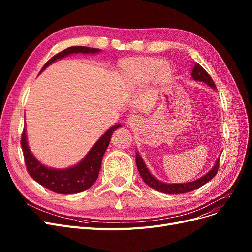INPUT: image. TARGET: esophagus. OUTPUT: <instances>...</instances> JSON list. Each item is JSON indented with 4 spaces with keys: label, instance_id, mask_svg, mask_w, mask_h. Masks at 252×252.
<instances>
[{
    "label": "esophagus",
    "instance_id": "1",
    "mask_svg": "<svg viewBox=\"0 0 252 252\" xmlns=\"http://www.w3.org/2000/svg\"><path fill=\"white\" fill-rule=\"evenodd\" d=\"M127 124L130 126H139L140 124H141V119H140V117L138 116V115H136V114H131V115H129L128 117H127Z\"/></svg>",
    "mask_w": 252,
    "mask_h": 252
}]
</instances>
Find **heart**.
Here are the masks:
<instances>
[{
  "mask_svg": "<svg viewBox=\"0 0 252 252\" xmlns=\"http://www.w3.org/2000/svg\"><path fill=\"white\" fill-rule=\"evenodd\" d=\"M122 75L131 89L141 88L152 79L158 85H167L173 81L175 67L162 58L136 57L124 60L121 65Z\"/></svg>",
  "mask_w": 252,
  "mask_h": 252,
  "instance_id": "obj_1",
  "label": "heart"
}]
</instances>
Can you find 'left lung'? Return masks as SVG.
Masks as SVG:
<instances>
[{
  "label": "left lung",
  "mask_w": 252,
  "mask_h": 252,
  "mask_svg": "<svg viewBox=\"0 0 252 252\" xmlns=\"http://www.w3.org/2000/svg\"><path fill=\"white\" fill-rule=\"evenodd\" d=\"M191 75H192V78L194 79V81L204 83L207 86H209L211 89L217 90V87L213 81V78H211L210 75L204 70L202 66L198 64L197 62H195V64H194V67H193ZM219 162H220V156L217 159L215 165L211 167V169L208 171V173H206L204 176H202L201 178L197 179L195 181L188 182V183L168 184V183H163L159 180H157L147 168L140 153L138 151H136L137 167H138V170L140 173V176L142 177L144 182L146 183L148 186L151 187L152 189H154L158 192L165 193V194H183V193H188V192H191L193 190L200 188L201 186H203L204 184H206L211 179L215 178V176L218 173V169H219Z\"/></svg>",
  "instance_id": "left-lung-1"
}]
</instances>
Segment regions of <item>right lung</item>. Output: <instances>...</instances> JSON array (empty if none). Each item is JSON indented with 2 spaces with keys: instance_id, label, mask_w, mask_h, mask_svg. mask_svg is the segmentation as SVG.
<instances>
[{
  "instance_id": "1",
  "label": "right lung",
  "mask_w": 252,
  "mask_h": 252,
  "mask_svg": "<svg viewBox=\"0 0 252 252\" xmlns=\"http://www.w3.org/2000/svg\"><path fill=\"white\" fill-rule=\"evenodd\" d=\"M100 52L101 50L96 48L83 46L69 47L58 53L55 56H53L44 65L41 72L44 71L52 63L71 54H78V53H81V54H97ZM121 126V124L111 126L106 133L103 134L102 137H100V139L94 144V146L90 149L81 161L67 168L48 167L41 161H38L30 149L28 136H26V128L24 127L21 138V146L29 174L39 185L58 194H75L89 189L98 179L102 158L108 147L113 131Z\"/></svg>"
}]
</instances>
